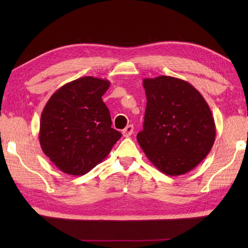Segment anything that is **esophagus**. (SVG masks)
I'll use <instances>...</instances> for the list:
<instances>
[{
	"label": "esophagus",
	"instance_id": "34e87169",
	"mask_svg": "<svg viewBox=\"0 0 248 248\" xmlns=\"http://www.w3.org/2000/svg\"><path fill=\"white\" fill-rule=\"evenodd\" d=\"M133 125L132 124H129L123 130V135L124 138H129V136L133 133Z\"/></svg>",
	"mask_w": 248,
	"mask_h": 248
}]
</instances>
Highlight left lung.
<instances>
[{
  "label": "left lung",
  "mask_w": 248,
  "mask_h": 248,
  "mask_svg": "<svg viewBox=\"0 0 248 248\" xmlns=\"http://www.w3.org/2000/svg\"><path fill=\"white\" fill-rule=\"evenodd\" d=\"M147 107L138 141L146 156L168 176L191 171L209 155L217 135L202 94L181 78H144Z\"/></svg>",
  "instance_id": "obj_1"
}]
</instances>
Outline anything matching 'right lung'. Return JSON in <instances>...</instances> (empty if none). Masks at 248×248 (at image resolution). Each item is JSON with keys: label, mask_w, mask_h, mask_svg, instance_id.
<instances>
[{"label": "right lung", "mask_w": 248, "mask_h": 248, "mask_svg": "<svg viewBox=\"0 0 248 248\" xmlns=\"http://www.w3.org/2000/svg\"><path fill=\"white\" fill-rule=\"evenodd\" d=\"M109 81L83 77L52 94L40 117L39 143L62 172L82 176L101 163L121 133L112 128L102 96Z\"/></svg>", "instance_id": "obj_1"}]
</instances>
